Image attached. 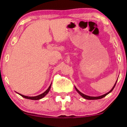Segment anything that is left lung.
<instances>
[{
  "label": "left lung",
  "instance_id": "obj_1",
  "mask_svg": "<svg viewBox=\"0 0 127 127\" xmlns=\"http://www.w3.org/2000/svg\"><path fill=\"white\" fill-rule=\"evenodd\" d=\"M116 83H117V81H116V83H115V84H114V86H113V87L112 88V89L110 91L108 92V93H106V94H104V95H101V96H96V97H95H95H94V96H88V95H86L83 94V93H81V92H80V91H79V90H78L77 89V88H76V87H75V88H76V91H77L78 92V93H79V94L81 96L83 97V98H85V99H89V100H95V99H101V98H103V97L106 96V95H107V94H109V93H111V92H112V91H113V90L114 89V88L115 87V86H116Z\"/></svg>",
  "mask_w": 127,
  "mask_h": 127
}]
</instances>
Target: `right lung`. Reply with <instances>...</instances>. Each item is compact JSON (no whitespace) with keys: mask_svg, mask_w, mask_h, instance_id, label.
Masks as SVG:
<instances>
[{"mask_svg":"<svg viewBox=\"0 0 127 127\" xmlns=\"http://www.w3.org/2000/svg\"><path fill=\"white\" fill-rule=\"evenodd\" d=\"M51 84H50V86L49 87L47 90H46V91L44 92V93H43V94H41L39 95H37V96H25V95H21L20 94H19L21 96H22V97H24V98H25L26 99H32V100H39V99H40L43 98V97L46 96V95L47 94L48 92H49L50 90V88H51Z\"/></svg>","mask_w":127,"mask_h":127,"instance_id":"1","label":"right lung"}]
</instances>
